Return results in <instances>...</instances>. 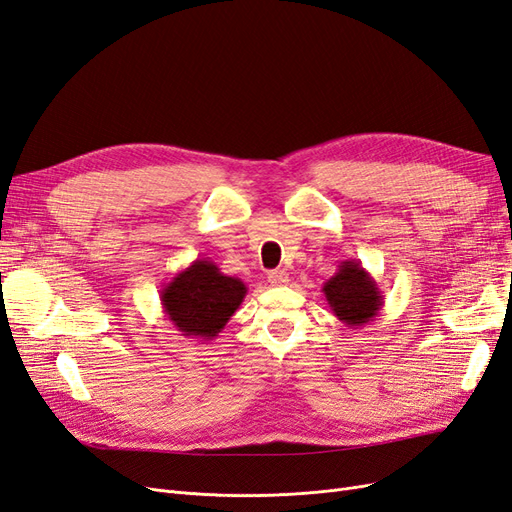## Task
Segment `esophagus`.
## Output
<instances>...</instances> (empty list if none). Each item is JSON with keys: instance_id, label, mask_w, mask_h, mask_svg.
<instances>
[{"instance_id": "esophagus-1", "label": "esophagus", "mask_w": 512, "mask_h": 512, "mask_svg": "<svg viewBox=\"0 0 512 512\" xmlns=\"http://www.w3.org/2000/svg\"><path fill=\"white\" fill-rule=\"evenodd\" d=\"M268 280L272 287H287L289 285V274L285 270H274L268 274Z\"/></svg>"}]
</instances>
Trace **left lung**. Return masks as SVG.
Returning <instances> with one entry per match:
<instances>
[{
    "label": "left lung",
    "instance_id": "8db88e82",
    "mask_svg": "<svg viewBox=\"0 0 512 512\" xmlns=\"http://www.w3.org/2000/svg\"><path fill=\"white\" fill-rule=\"evenodd\" d=\"M331 312L350 329L365 327L384 306V295L377 282L356 259H346L323 285Z\"/></svg>",
    "mask_w": 512,
    "mask_h": 512
}]
</instances>
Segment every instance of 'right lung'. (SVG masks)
I'll return each mask as SVG.
<instances>
[{
  "label": "right lung",
  "instance_id": "right-lung-1",
  "mask_svg": "<svg viewBox=\"0 0 512 512\" xmlns=\"http://www.w3.org/2000/svg\"><path fill=\"white\" fill-rule=\"evenodd\" d=\"M246 297L240 278L225 276L211 259H196L160 291L162 310L185 337L213 339Z\"/></svg>",
  "mask_w": 512,
  "mask_h": 512
}]
</instances>
